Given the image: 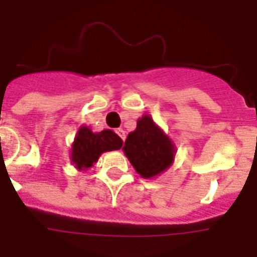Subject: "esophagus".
<instances>
[{"label":"esophagus","instance_id":"1","mask_svg":"<svg viewBox=\"0 0 257 257\" xmlns=\"http://www.w3.org/2000/svg\"><path fill=\"white\" fill-rule=\"evenodd\" d=\"M116 133L120 136V139H121L122 141H125V131H124V129H117V131H116Z\"/></svg>","mask_w":257,"mask_h":257}]
</instances>
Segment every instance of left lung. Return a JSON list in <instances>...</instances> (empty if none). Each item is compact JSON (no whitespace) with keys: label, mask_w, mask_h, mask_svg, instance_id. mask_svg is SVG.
<instances>
[{"label":"left lung","mask_w":257,"mask_h":257,"mask_svg":"<svg viewBox=\"0 0 257 257\" xmlns=\"http://www.w3.org/2000/svg\"><path fill=\"white\" fill-rule=\"evenodd\" d=\"M124 154L142 178L150 179L169 169L175 157V146L149 115L137 121L136 131L125 140Z\"/></svg>","instance_id":"1"}]
</instances>
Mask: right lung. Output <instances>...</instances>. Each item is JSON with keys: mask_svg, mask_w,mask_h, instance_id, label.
Returning a JSON list of instances; mask_svg holds the SVG:
<instances>
[{"mask_svg": "<svg viewBox=\"0 0 257 257\" xmlns=\"http://www.w3.org/2000/svg\"><path fill=\"white\" fill-rule=\"evenodd\" d=\"M122 146V140L112 132L105 129L102 132L94 133L86 125L81 126L75 136L72 145V163L75 169L86 170L96 163L102 153L118 150Z\"/></svg>", "mask_w": 257, "mask_h": 257, "instance_id": "right-lung-1", "label": "right lung"}]
</instances>
